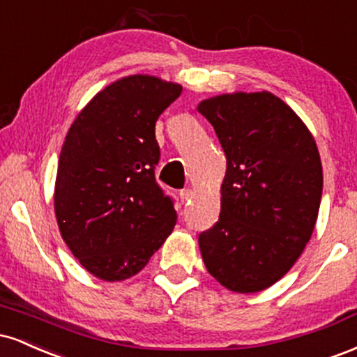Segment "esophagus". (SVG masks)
Returning a JSON list of instances; mask_svg holds the SVG:
<instances>
[{
  "label": "esophagus",
  "instance_id": "obj_1",
  "mask_svg": "<svg viewBox=\"0 0 357 357\" xmlns=\"http://www.w3.org/2000/svg\"><path fill=\"white\" fill-rule=\"evenodd\" d=\"M192 191L191 190H181L179 191V198H181V202L183 203H190L191 199H192Z\"/></svg>",
  "mask_w": 357,
  "mask_h": 357
}]
</instances>
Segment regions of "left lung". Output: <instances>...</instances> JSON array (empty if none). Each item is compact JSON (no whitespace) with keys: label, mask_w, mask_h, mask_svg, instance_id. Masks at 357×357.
Instances as JSON below:
<instances>
[{"label":"left lung","mask_w":357,"mask_h":357,"mask_svg":"<svg viewBox=\"0 0 357 357\" xmlns=\"http://www.w3.org/2000/svg\"><path fill=\"white\" fill-rule=\"evenodd\" d=\"M198 112L227 155L220 218L198 238L203 261L228 290L260 292L292 268L310 240L321 155L301 117L270 92L223 93Z\"/></svg>","instance_id":"left-lung-1"}]
</instances>
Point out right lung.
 <instances>
[{"mask_svg": "<svg viewBox=\"0 0 357 357\" xmlns=\"http://www.w3.org/2000/svg\"><path fill=\"white\" fill-rule=\"evenodd\" d=\"M183 87L130 75L100 90L68 129L59 159L55 215L87 272L107 282L136 275L171 235L174 203L155 183V121Z\"/></svg>", "mask_w": 357, "mask_h": 357, "instance_id": "obj_1", "label": "right lung"}]
</instances>
